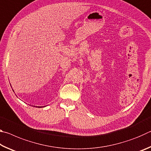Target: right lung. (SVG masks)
Wrapping results in <instances>:
<instances>
[{"mask_svg":"<svg viewBox=\"0 0 151 151\" xmlns=\"http://www.w3.org/2000/svg\"><path fill=\"white\" fill-rule=\"evenodd\" d=\"M45 106H44V107H45ZM37 107H39V108H41V107H43V106H37Z\"/></svg>","mask_w":151,"mask_h":151,"instance_id":"right-lung-1","label":"right lung"}]
</instances>
